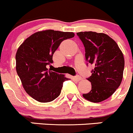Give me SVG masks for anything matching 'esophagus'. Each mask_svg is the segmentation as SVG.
<instances>
[{
    "instance_id": "34e87169",
    "label": "esophagus",
    "mask_w": 133,
    "mask_h": 133,
    "mask_svg": "<svg viewBox=\"0 0 133 133\" xmlns=\"http://www.w3.org/2000/svg\"><path fill=\"white\" fill-rule=\"evenodd\" d=\"M75 79L76 80V81H80V80H82V77H81V76H75Z\"/></svg>"
}]
</instances>
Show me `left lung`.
I'll use <instances>...</instances> for the list:
<instances>
[{
	"label": "left lung",
	"mask_w": 133,
	"mask_h": 133,
	"mask_svg": "<svg viewBox=\"0 0 133 133\" xmlns=\"http://www.w3.org/2000/svg\"><path fill=\"white\" fill-rule=\"evenodd\" d=\"M76 35L85 47V59L94 66L88 78L91 90L83 94V97L91 102H100L109 98L121 84L124 55L116 42L105 33L84 31Z\"/></svg>",
	"instance_id": "left-lung-1"
}]
</instances>
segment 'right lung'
Returning <instances> with one entry per match:
<instances>
[{"label": "right lung", "instance_id": "1", "mask_svg": "<svg viewBox=\"0 0 133 133\" xmlns=\"http://www.w3.org/2000/svg\"><path fill=\"white\" fill-rule=\"evenodd\" d=\"M73 32L41 31L27 38L16 53V70L25 92L39 102H51L60 95L65 75L48 70L60 43L74 37Z\"/></svg>", "mask_w": 133, "mask_h": 133}]
</instances>
